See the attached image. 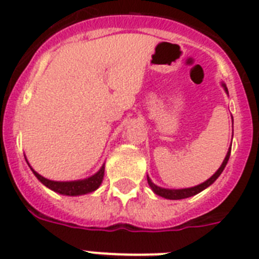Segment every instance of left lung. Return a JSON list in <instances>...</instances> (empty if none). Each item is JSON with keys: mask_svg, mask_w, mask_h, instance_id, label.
I'll return each instance as SVG.
<instances>
[{"mask_svg": "<svg viewBox=\"0 0 259 259\" xmlns=\"http://www.w3.org/2000/svg\"><path fill=\"white\" fill-rule=\"evenodd\" d=\"M223 85H224V84H223ZM224 88H225V91L228 92L227 87L224 85ZM229 156H230V149H229V151H228L227 156H225V159H224L221 167L216 171V174H213V177H210L209 179L207 180V182H204V183L199 184V186H196V187H192V188H183V190H166V188H160V187L155 186V184H154L153 182L149 179V178H147V182H149V186L151 187V190H153L154 192L156 193V195H159V196L166 197V199H170V200L186 199V197L193 196V195H196V193L201 192V191L205 190L207 187H209L210 184L213 183L214 180L220 177L221 172H223L224 168H225V166H227L228 160H229Z\"/></svg>", "mask_w": 259, "mask_h": 259, "instance_id": "obj_1", "label": "left lung"}]
</instances>
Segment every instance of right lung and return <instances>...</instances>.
Listing matches in <instances>:
<instances>
[{
	"label": "right lung",
	"instance_id": "1",
	"mask_svg": "<svg viewBox=\"0 0 259 259\" xmlns=\"http://www.w3.org/2000/svg\"><path fill=\"white\" fill-rule=\"evenodd\" d=\"M32 172H34V175H35L46 187H49L50 190L55 191V192L58 193H62V195L76 196V195H84V193L92 192V191L99 188L104 178V166L101 167L99 172L95 174L93 177L84 180H76V182H54V180L46 179V178H43L42 175H39V174L35 172L34 170H32Z\"/></svg>",
	"mask_w": 259,
	"mask_h": 259
}]
</instances>
